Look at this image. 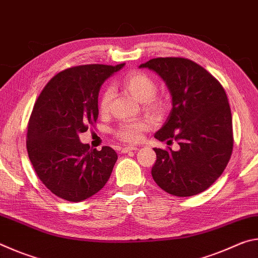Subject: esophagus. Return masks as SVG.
<instances>
[{"mask_svg": "<svg viewBox=\"0 0 258 258\" xmlns=\"http://www.w3.org/2000/svg\"><path fill=\"white\" fill-rule=\"evenodd\" d=\"M134 150H138V147H125V148H121V150H120V152L121 154H126V152H128V151H134Z\"/></svg>", "mask_w": 258, "mask_h": 258, "instance_id": "34e87169", "label": "esophagus"}]
</instances>
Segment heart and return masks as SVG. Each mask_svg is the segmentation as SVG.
Masks as SVG:
<instances>
[{
    "mask_svg": "<svg viewBox=\"0 0 258 258\" xmlns=\"http://www.w3.org/2000/svg\"><path fill=\"white\" fill-rule=\"evenodd\" d=\"M121 86L126 91L141 101L142 108L155 117H160L166 111V101L157 95V83L149 74L145 72H133L126 75L121 81ZM112 97L111 87H106L99 99V109L106 112ZM150 127V123L146 119H137L121 123L115 131V135L120 141L137 143L141 141L142 134Z\"/></svg>",
    "mask_w": 258,
    "mask_h": 258,
    "instance_id": "b5f03b06",
    "label": "heart"
}]
</instances>
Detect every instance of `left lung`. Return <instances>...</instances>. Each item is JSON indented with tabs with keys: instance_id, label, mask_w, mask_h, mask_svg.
<instances>
[{
	"instance_id": "8db88e82",
	"label": "left lung",
	"mask_w": 258,
	"mask_h": 258,
	"mask_svg": "<svg viewBox=\"0 0 258 258\" xmlns=\"http://www.w3.org/2000/svg\"><path fill=\"white\" fill-rule=\"evenodd\" d=\"M140 67L155 71L172 94V111L155 138L180 146L177 151L155 148L152 177L176 197L207 190L222 175L233 149L232 116L223 86L185 58H155Z\"/></svg>"
}]
</instances>
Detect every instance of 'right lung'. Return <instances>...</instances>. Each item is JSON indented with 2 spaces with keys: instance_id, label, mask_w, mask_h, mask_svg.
<instances>
[{
  "instance_id": "add662e5",
  "label": "right lung",
  "mask_w": 258,
  "mask_h": 258,
  "mask_svg": "<svg viewBox=\"0 0 258 258\" xmlns=\"http://www.w3.org/2000/svg\"><path fill=\"white\" fill-rule=\"evenodd\" d=\"M125 63L82 64L56 74L42 90L27 125L28 157L35 173L56 197L77 203L106 184L118 157L110 147L90 149L80 133L97 123L103 82Z\"/></svg>"
}]
</instances>
